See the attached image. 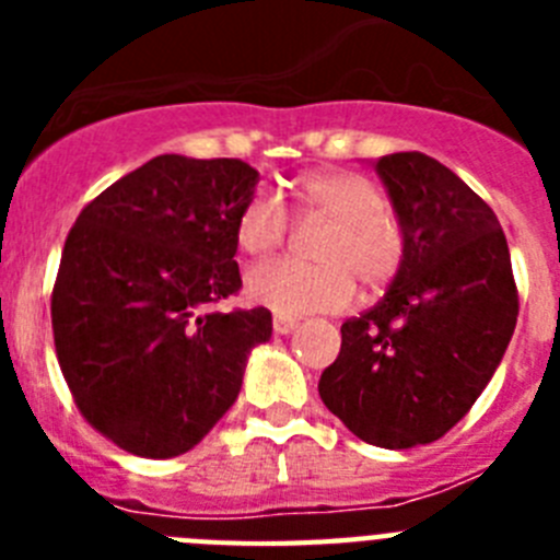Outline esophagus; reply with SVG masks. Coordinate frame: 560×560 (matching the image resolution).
Listing matches in <instances>:
<instances>
[{
	"instance_id": "34e87169",
	"label": "esophagus",
	"mask_w": 560,
	"mask_h": 560,
	"mask_svg": "<svg viewBox=\"0 0 560 560\" xmlns=\"http://www.w3.org/2000/svg\"><path fill=\"white\" fill-rule=\"evenodd\" d=\"M294 328H296V323H294V319H289V316H275V319H271V330H275V334H280V336L291 334Z\"/></svg>"
}]
</instances>
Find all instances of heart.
Segmentation results:
<instances>
[{
	"label": "heart",
	"mask_w": 560,
	"mask_h": 560,
	"mask_svg": "<svg viewBox=\"0 0 560 560\" xmlns=\"http://www.w3.org/2000/svg\"><path fill=\"white\" fill-rule=\"evenodd\" d=\"M296 192L311 215L334 221L316 246L323 264H305L296 257L257 264L246 275L252 303L280 316L325 314L353 303V277L373 289L393 280L407 252V237L384 210V192L368 176L350 171L305 173L296 182ZM289 232V205L271 190L252 192L235 221L237 246L255 257L275 252Z\"/></svg>",
	"instance_id": "b5f03b06"
}]
</instances>
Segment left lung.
Returning a JSON list of instances; mask_svg holds the SVG:
<instances>
[{
    "instance_id": "8db88e82",
    "label": "left lung",
    "mask_w": 560,
    "mask_h": 560,
    "mask_svg": "<svg viewBox=\"0 0 560 560\" xmlns=\"http://www.w3.org/2000/svg\"><path fill=\"white\" fill-rule=\"evenodd\" d=\"M407 237L378 305L341 325L319 398L370 446L434 443L497 373L518 316L497 215L457 173L420 151L375 162Z\"/></svg>"
}]
</instances>
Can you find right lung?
<instances>
[{
	"mask_svg": "<svg viewBox=\"0 0 560 560\" xmlns=\"http://www.w3.org/2000/svg\"><path fill=\"white\" fill-rule=\"evenodd\" d=\"M241 160L153 156L89 201L52 285V339L92 429L137 457L190 452L235 404L266 308L241 289L235 221L257 185Z\"/></svg>",
	"mask_w": 560,
	"mask_h": 560,
	"instance_id": "add662e5",
	"label": "right lung"
}]
</instances>
